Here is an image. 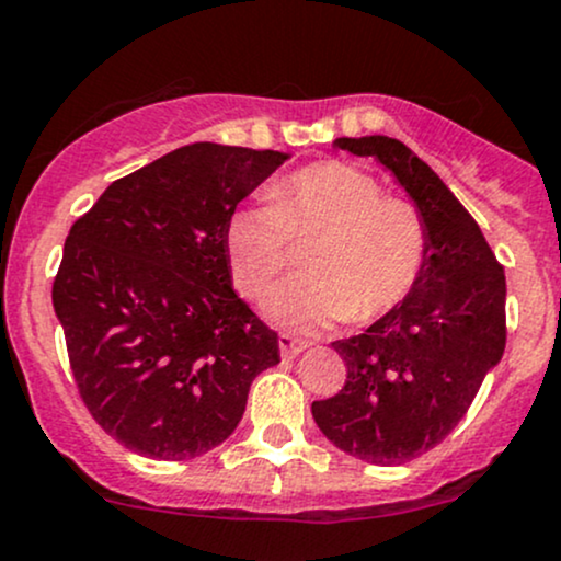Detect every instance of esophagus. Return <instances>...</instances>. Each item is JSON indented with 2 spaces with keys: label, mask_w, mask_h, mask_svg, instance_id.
Segmentation results:
<instances>
[{
  "label": "esophagus",
  "mask_w": 561,
  "mask_h": 561,
  "mask_svg": "<svg viewBox=\"0 0 561 561\" xmlns=\"http://www.w3.org/2000/svg\"><path fill=\"white\" fill-rule=\"evenodd\" d=\"M309 348V343L300 341V337L295 335H287V332H282L279 335V354L285 356V359H295V356L300 354V351Z\"/></svg>",
  "instance_id": "obj_1"
}]
</instances>
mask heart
<instances>
[{
    "label": "heart",
    "mask_w": 561,
    "mask_h": 561,
    "mask_svg": "<svg viewBox=\"0 0 561 561\" xmlns=\"http://www.w3.org/2000/svg\"><path fill=\"white\" fill-rule=\"evenodd\" d=\"M317 233L304 257L306 276L268 298L271 317L290 328L386 317L426 271L428 233L417 207L383 196L370 172L354 164L319 162L271 183L268 199L229 215L224 248L237 290L263 298L290 263L287 239Z\"/></svg>",
    "instance_id": "1"
}]
</instances>
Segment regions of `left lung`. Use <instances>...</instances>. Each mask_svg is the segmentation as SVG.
<instances>
[{
    "label": "left lung",
    "mask_w": 561,
    "mask_h": 561,
    "mask_svg": "<svg viewBox=\"0 0 561 561\" xmlns=\"http://www.w3.org/2000/svg\"><path fill=\"white\" fill-rule=\"evenodd\" d=\"M373 157L415 202L428 233L426 271L402 306L332 348L348 375L311 415L337 450L399 466L439 445L471 408L506 348V274L469 210L402 140L337 138Z\"/></svg>",
    "instance_id": "1"
}]
</instances>
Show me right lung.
I'll use <instances>...</instances> for the list:
<instances>
[{
	"mask_svg": "<svg viewBox=\"0 0 561 561\" xmlns=\"http://www.w3.org/2000/svg\"><path fill=\"white\" fill-rule=\"evenodd\" d=\"M282 151L191 144L119 178L71 226L53 282L79 397L153 460L226 442L279 337L233 293L224 229Z\"/></svg>",
	"mask_w": 561,
	"mask_h": 561,
	"instance_id": "obj_1",
	"label": "right lung"
}]
</instances>
